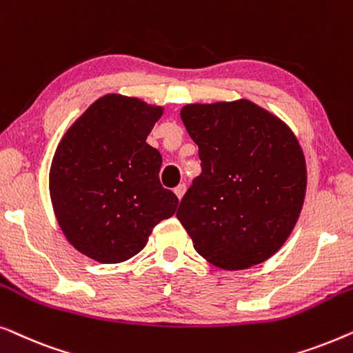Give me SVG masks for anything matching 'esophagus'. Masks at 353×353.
<instances>
[{
	"mask_svg": "<svg viewBox=\"0 0 353 353\" xmlns=\"http://www.w3.org/2000/svg\"><path fill=\"white\" fill-rule=\"evenodd\" d=\"M173 192H175L178 199L181 201V197L185 196V192H186V186H185V185H178V186L175 188V190H173Z\"/></svg>",
	"mask_w": 353,
	"mask_h": 353,
	"instance_id": "esophagus-1",
	"label": "esophagus"
}]
</instances>
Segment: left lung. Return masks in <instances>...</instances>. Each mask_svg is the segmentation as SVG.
Listing matches in <instances>:
<instances>
[{
    "label": "left lung",
    "mask_w": 353,
    "mask_h": 353,
    "mask_svg": "<svg viewBox=\"0 0 353 353\" xmlns=\"http://www.w3.org/2000/svg\"><path fill=\"white\" fill-rule=\"evenodd\" d=\"M180 117L202 161L176 212L197 254L228 272L273 257L305 199V156L296 134L249 99L186 104Z\"/></svg>",
    "instance_id": "1"
}]
</instances>
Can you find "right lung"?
Listing matches in <instances>:
<instances>
[{
	"instance_id": "1",
	"label": "right lung",
	"mask_w": 353,
	"mask_h": 353,
	"mask_svg": "<svg viewBox=\"0 0 353 353\" xmlns=\"http://www.w3.org/2000/svg\"><path fill=\"white\" fill-rule=\"evenodd\" d=\"M162 105L119 93L96 99L61 138L50 168L52 210L67 241L99 263L141 252L178 197L159 181L162 156L146 143Z\"/></svg>"
}]
</instances>
